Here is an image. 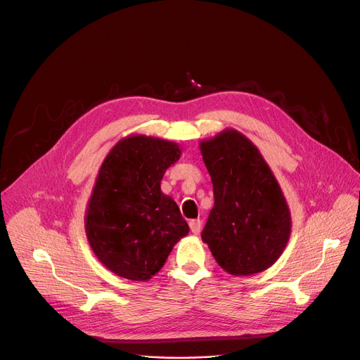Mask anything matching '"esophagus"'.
<instances>
[{
    "label": "esophagus",
    "mask_w": 360,
    "mask_h": 360,
    "mask_svg": "<svg viewBox=\"0 0 360 360\" xmlns=\"http://www.w3.org/2000/svg\"><path fill=\"white\" fill-rule=\"evenodd\" d=\"M201 226H202L201 220H191L189 221V229H191V231H193L194 234H200Z\"/></svg>",
    "instance_id": "34e87169"
}]
</instances>
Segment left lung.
Here are the masks:
<instances>
[{
	"instance_id": "8db88e82",
	"label": "left lung",
	"mask_w": 360,
	"mask_h": 360,
	"mask_svg": "<svg viewBox=\"0 0 360 360\" xmlns=\"http://www.w3.org/2000/svg\"><path fill=\"white\" fill-rule=\"evenodd\" d=\"M200 150L214 193L202 242L230 275L266 271L291 234V212L269 165L234 129L202 140Z\"/></svg>"
}]
</instances>
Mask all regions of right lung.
I'll return each instance as SVG.
<instances>
[{
  "instance_id": "1",
  "label": "right lung",
  "mask_w": 360,
  "mask_h": 360,
  "mask_svg": "<svg viewBox=\"0 0 360 360\" xmlns=\"http://www.w3.org/2000/svg\"><path fill=\"white\" fill-rule=\"evenodd\" d=\"M179 158L175 141L145 134L122 139L105 156L86 205L85 233L112 274L149 281L188 234L176 202L160 189Z\"/></svg>"
}]
</instances>
